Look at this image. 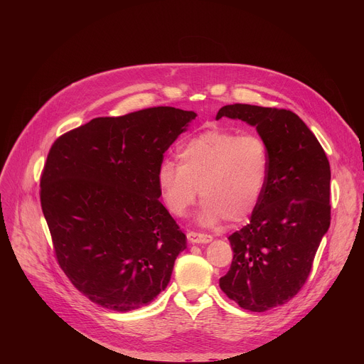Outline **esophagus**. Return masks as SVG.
Masks as SVG:
<instances>
[{
	"instance_id": "1",
	"label": "esophagus",
	"mask_w": 364,
	"mask_h": 364,
	"mask_svg": "<svg viewBox=\"0 0 364 364\" xmlns=\"http://www.w3.org/2000/svg\"><path fill=\"white\" fill-rule=\"evenodd\" d=\"M187 239L190 243H209L212 242L210 235H204V233H197V232H188Z\"/></svg>"
}]
</instances>
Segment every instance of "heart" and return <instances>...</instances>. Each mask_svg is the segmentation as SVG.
<instances>
[{
	"label": "heart",
	"instance_id": "heart-1",
	"mask_svg": "<svg viewBox=\"0 0 364 364\" xmlns=\"http://www.w3.org/2000/svg\"><path fill=\"white\" fill-rule=\"evenodd\" d=\"M177 157L178 164L166 160L157 171L159 187L173 215H187L198 188L203 226L213 228L225 219L240 223L255 212L269 174V151L261 136L210 129L181 145Z\"/></svg>",
	"mask_w": 364,
	"mask_h": 364
}]
</instances>
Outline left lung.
<instances>
[{
    "label": "left lung",
    "mask_w": 364,
    "mask_h": 364,
    "mask_svg": "<svg viewBox=\"0 0 364 364\" xmlns=\"http://www.w3.org/2000/svg\"><path fill=\"white\" fill-rule=\"evenodd\" d=\"M255 127L269 151L267 186L249 225L229 236L233 261L222 291L243 309L264 313L304 287L331 220L330 163L316 135L291 111L245 103L216 119Z\"/></svg>",
    "instance_id": "obj_1"
}]
</instances>
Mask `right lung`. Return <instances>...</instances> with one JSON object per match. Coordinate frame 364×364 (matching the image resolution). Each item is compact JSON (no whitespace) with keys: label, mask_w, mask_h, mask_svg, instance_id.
Listing matches in <instances>:
<instances>
[{"label":"right lung","mask_w":364,"mask_h":364,"mask_svg":"<svg viewBox=\"0 0 364 364\" xmlns=\"http://www.w3.org/2000/svg\"><path fill=\"white\" fill-rule=\"evenodd\" d=\"M196 117L157 107L95 118L51 145L41 210L60 268L92 302L128 313L167 288L187 237L159 200L157 171Z\"/></svg>","instance_id":"1"}]
</instances>
